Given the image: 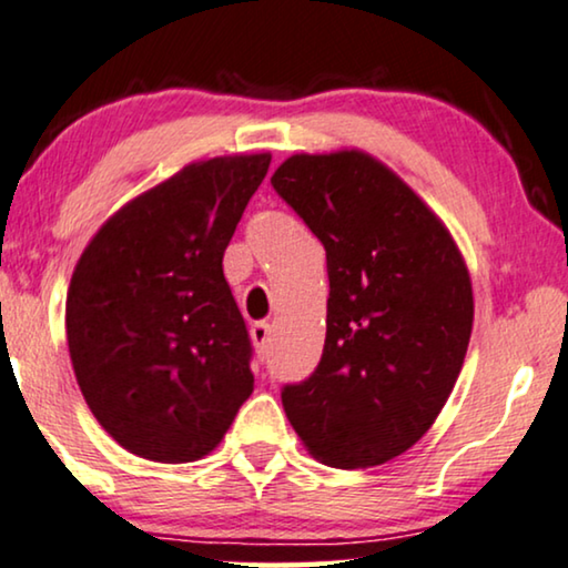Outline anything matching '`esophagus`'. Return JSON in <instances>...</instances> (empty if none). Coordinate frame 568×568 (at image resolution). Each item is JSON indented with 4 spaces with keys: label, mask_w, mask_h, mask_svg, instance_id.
Returning <instances> with one entry per match:
<instances>
[{
    "label": "esophagus",
    "mask_w": 568,
    "mask_h": 568,
    "mask_svg": "<svg viewBox=\"0 0 568 568\" xmlns=\"http://www.w3.org/2000/svg\"><path fill=\"white\" fill-rule=\"evenodd\" d=\"M270 337H273V326L265 324V322H257L252 326V339L254 345H257V353L265 357L267 349H270Z\"/></svg>",
    "instance_id": "obj_1"
}]
</instances>
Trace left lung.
Segmentation results:
<instances>
[{
	"label": "left lung",
	"instance_id": "8db88e82",
	"mask_svg": "<svg viewBox=\"0 0 568 568\" xmlns=\"http://www.w3.org/2000/svg\"><path fill=\"white\" fill-rule=\"evenodd\" d=\"M270 182L324 244L329 273L324 355L283 388L285 414L326 466H381L422 440L458 381L468 267L445 223L365 151L293 154Z\"/></svg>",
	"mask_w": 568,
	"mask_h": 568
}]
</instances>
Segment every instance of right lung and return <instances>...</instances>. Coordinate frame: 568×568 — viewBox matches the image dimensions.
Returning <instances> with one entry per match:
<instances>
[{
    "label": "right lung",
    "mask_w": 568,
    "mask_h": 568,
    "mask_svg": "<svg viewBox=\"0 0 568 568\" xmlns=\"http://www.w3.org/2000/svg\"><path fill=\"white\" fill-rule=\"evenodd\" d=\"M270 159L182 166L110 215L77 262L67 293L77 383L94 419L139 458H203L254 390L223 252Z\"/></svg>",
    "instance_id": "add662e5"
}]
</instances>
